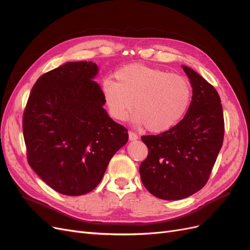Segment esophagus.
<instances>
[{
    "label": "esophagus",
    "mask_w": 250,
    "mask_h": 250,
    "mask_svg": "<svg viewBox=\"0 0 250 250\" xmlns=\"http://www.w3.org/2000/svg\"><path fill=\"white\" fill-rule=\"evenodd\" d=\"M128 135H129V141H135V140L139 139V135L137 133L132 132V131L128 132Z\"/></svg>",
    "instance_id": "obj_1"
}]
</instances>
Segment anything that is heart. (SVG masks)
<instances>
[{
	"label": "heart",
	"mask_w": 250,
	"mask_h": 250,
	"mask_svg": "<svg viewBox=\"0 0 250 250\" xmlns=\"http://www.w3.org/2000/svg\"><path fill=\"white\" fill-rule=\"evenodd\" d=\"M116 81L102 84L110 116L124 121L132 111L134 122L151 132H164L184 118L192 99L191 82L185 76L158 67L132 63L121 67Z\"/></svg>",
	"instance_id": "1"
}]
</instances>
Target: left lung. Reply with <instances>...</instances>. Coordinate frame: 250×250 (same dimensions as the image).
<instances>
[{"label":"left lung","mask_w":250,"mask_h":250,"mask_svg":"<svg viewBox=\"0 0 250 250\" xmlns=\"http://www.w3.org/2000/svg\"><path fill=\"white\" fill-rule=\"evenodd\" d=\"M193 88L184 119L168 131L145 135L149 153L140 166L143 185L157 198L180 200L204 187L224 138L220 97L213 85L181 65Z\"/></svg>","instance_id":"left-lung-1"}]
</instances>
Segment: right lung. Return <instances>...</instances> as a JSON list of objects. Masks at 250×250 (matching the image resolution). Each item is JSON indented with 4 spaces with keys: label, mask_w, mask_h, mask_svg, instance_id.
Wrapping results in <instances>:
<instances>
[{
    "label": "right lung",
    "mask_w": 250,
    "mask_h": 250,
    "mask_svg": "<svg viewBox=\"0 0 250 250\" xmlns=\"http://www.w3.org/2000/svg\"><path fill=\"white\" fill-rule=\"evenodd\" d=\"M93 62H65L41 76L22 118L31 168L56 192L86 194L100 184L127 129L103 108Z\"/></svg>",
    "instance_id": "add662e5"
}]
</instances>
